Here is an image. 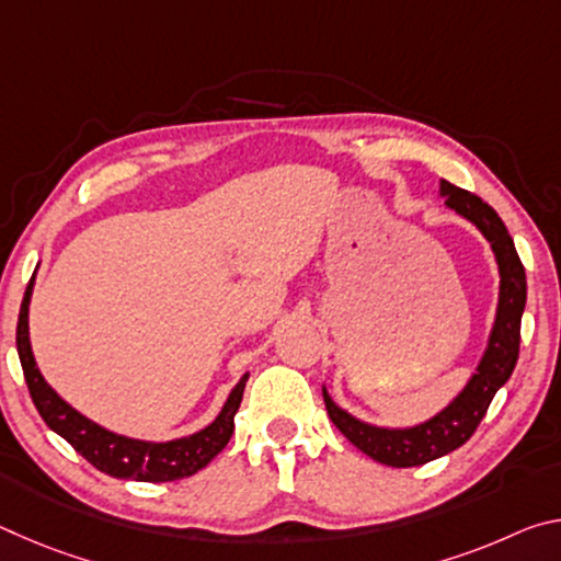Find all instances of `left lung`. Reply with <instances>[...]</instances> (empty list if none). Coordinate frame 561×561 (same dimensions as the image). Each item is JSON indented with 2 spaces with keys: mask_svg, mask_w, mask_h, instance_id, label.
Masks as SVG:
<instances>
[{
  "mask_svg": "<svg viewBox=\"0 0 561 561\" xmlns=\"http://www.w3.org/2000/svg\"><path fill=\"white\" fill-rule=\"evenodd\" d=\"M440 193L445 195V205L450 210L462 215L465 220H470L488 237L500 267L497 319L495 327H492L485 356H482L478 366V374H472L470 383L462 388V393L445 411L431 417V421L405 431H388L360 423L354 415L341 411L324 391L327 411L336 428L360 453H366L376 462L391 465V468L425 465L460 448L465 440H470V435L478 431L480 421L485 417L497 388L505 386L512 371H515L519 356V324L527 301V279L525 267H522L519 254L515 250V242H512L500 215L488 203H482L478 195L450 185L448 180L440 183Z\"/></svg>",
  "mask_w": 561,
  "mask_h": 561,
  "instance_id": "1",
  "label": "left lung"
}]
</instances>
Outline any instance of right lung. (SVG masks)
I'll return each mask as SVG.
<instances>
[{
  "mask_svg": "<svg viewBox=\"0 0 561 561\" xmlns=\"http://www.w3.org/2000/svg\"><path fill=\"white\" fill-rule=\"evenodd\" d=\"M34 289V277L26 284L22 309H19L16 321V351L22 360V371L26 388L36 405V411L44 417L54 433L71 445V448L83 455L93 468L121 480H138V482H173L180 478H190L197 470H203L217 453H220L232 438L234 431V413L242 403L247 374L242 381L232 388L220 415L207 425L205 431L187 435V438L170 440V443H146L130 440L111 431H103L89 417L56 396L54 388L44 381V376L36 368V360L30 344V299Z\"/></svg>",
  "mask_w": 561,
  "mask_h": 561,
  "instance_id": "obj_1",
  "label": "right lung"
}]
</instances>
